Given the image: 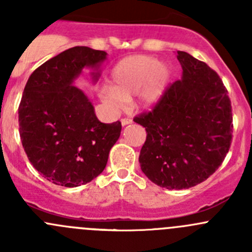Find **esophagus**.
I'll return each mask as SVG.
<instances>
[{
	"label": "esophagus",
	"mask_w": 252,
	"mask_h": 252,
	"mask_svg": "<svg viewBox=\"0 0 252 252\" xmlns=\"http://www.w3.org/2000/svg\"><path fill=\"white\" fill-rule=\"evenodd\" d=\"M121 123H122V126H128V124L133 123V119H131V118H123L121 121Z\"/></svg>",
	"instance_id": "1"
}]
</instances>
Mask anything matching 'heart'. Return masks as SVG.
I'll return each mask as SVG.
<instances>
[{"label": "heart", "mask_w": 252, "mask_h": 252, "mask_svg": "<svg viewBox=\"0 0 252 252\" xmlns=\"http://www.w3.org/2000/svg\"><path fill=\"white\" fill-rule=\"evenodd\" d=\"M171 68L152 56L135 55L119 61L110 74V86L101 90V100L112 110H119L136 95L141 107L157 105L166 94Z\"/></svg>", "instance_id": "obj_1"}]
</instances>
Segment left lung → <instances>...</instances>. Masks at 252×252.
<instances>
[{
  "label": "left lung",
  "instance_id": "left-lung-1",
  "mask_svg": "<svg viewBox=\"0 0 252 252\" xmlns=\"http://www.w3.org/2000/svg\"><path fill=\"white\" fill-rule=\"evenodd\" d=\"M177 58L180 80L134 122L146 129L139 162L161 188L189 189L212 175L232 144L233 114L227 89L217 73L184 51Z\"/></svg>",
  "mask_w": 252,
  "mask_h": 252
}]
</instances>
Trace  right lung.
<instances>
[{
    "mask_svg": "<svg viewBox=\"0 0 252 252\" xmlns=\"http://www.w3.org/2000/svg\"><path fill=\"white\" fill-rule=\"evenodd\" d=\"M105 51L75 46L32 72L18 114L23 147L34 168L48 182L74 188L102 173L122 130L121 122L97 119L88 96L73 85L84 68L100 78Z\"/></svg>",
    "mask_w": 252,
    "mask_h": 252,
    "instance_id": "right-lung-1",
    "label": "right lung"
}]
</instances>
